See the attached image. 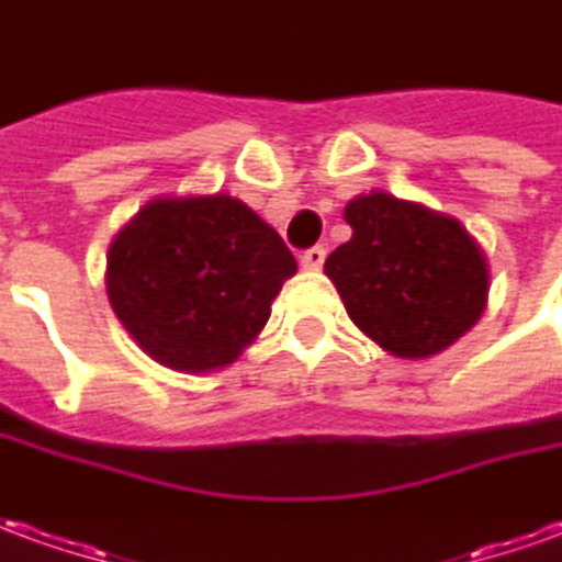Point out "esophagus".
I'll return each instance as SVG.
<instances>
[{
    "instance_id": "1",
    "label": "esophagus",
    "mask_w": 562,
    "mask_h": 562,
    "mask_svg": "<svg viewBox=\"0 0 562 562\" xmlns=\"http://www.w3.org/2000/svg\"><path fill=\"white\" fill-rule=\"evenodd\" d=\"M322 265H325V249L322 246H313V249L301 255V268L304 270H319Z\"/></svg>"
}]
</instances>
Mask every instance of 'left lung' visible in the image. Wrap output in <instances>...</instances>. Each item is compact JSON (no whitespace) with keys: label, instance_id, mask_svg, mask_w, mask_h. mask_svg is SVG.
<instances>
[{"label":"left lung","instance_id":"8db88e82","mask_svg":"<svg viewBox=\"0 0 562 562\" xmlns=\"http://www.w3.org/2000/svg\"><path fill=\"white\" fill-rule=\"evenodd\" d=\"M352 237L325 258L349 319L395 359H431L472 331L486 307L481 243L453 215L386 191L344 210Z\"/></svg>","mask_w":562,"mask_h":562}]
</instances>
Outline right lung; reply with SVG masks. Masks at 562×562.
Wrapping results in <instances>:
<instances>
[{
    "label": "right lung",
    "instance_id": "right-lung-1",
    "mask_svg": "<svg viewBox=\"0 0 562 562\" xmlns=\"http://www.w3.org/2000/svg\"><path fill=\"white\" fill-rule=\"evenodd\" d=\"M297 261L240 198L160 194L109 243L105 294L148 359L182 374L234 364Z\"/></svg>",
    "mask_w": 562,
    "mask_h": 562
}]
</instances>
